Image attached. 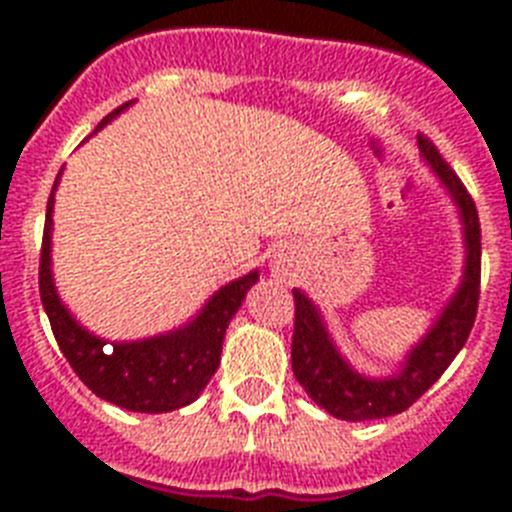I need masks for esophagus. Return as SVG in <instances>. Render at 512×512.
<instances>
[{"mask_svg": "<svg viewBox=\"0 0 512 512\" xmlns=\"http://www.w3.org/2000/svg\"><path fill=\"white\" fill-rule=\"evenodd\" d=\"M271 271H273V276H289V257L284 255V252H279V255H273Z\"/></svg>", "mask_w": 512, "mask_h": 512, "instance_id": "1", "label": "esophagus"}]
</instances>
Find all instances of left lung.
<instances>
[{"instance_id": "8db88e82", "label": "left lung", "mask_w": 512, "mask_h": 512, "mask_svg": "<svg viewBox=\"0 0 512 512\" xmlns=\"http://www.w3.org/2000/svg\"><path fill=\"white\" fill-rule=\"evenodd\" d=\"M422 162L441 180L444 191L457 207L465 244L462 279L441 308L428 332L406 350L404 361L393 374L372 377L358 372L337 348L329 332L321 308L295 289V335H292V372L305 393L337 420L364 422L393 417L417 401L433 382L446 372L462 345L468 342L478 308V284H481V225L473 199L460 183V177L449 170L436 146L428 138L417 135Z\"/></svg>"}]
</instances>
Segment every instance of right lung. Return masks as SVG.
<instances>
[{
	"mask_svg": "<svg viewBox=\"0 0 512 512\" xmlns=\"http://www.w3.org/2000/svg\"><path fill=\"white\" fill-rule=\"evenodd\" d=\"M135 100L124 103L95 127L100 132L116 116L124 114ZM60 175L55 177L50 201H47V220H44L42 260H39V295L50 319L52 335L58 340L63 356L74 366L79 380L111 404L130 409V412L162 414L193 404L207 388L212 374L220 366L225 329L239 313L247 292L257 284L260 273L249 271L236 281L220 287L201 311L162 335L143 337V340H106L92 335L68 311L58 295L52 279V209Z\"/></svg>",
	"mask_w": 512,
	"mask_h": 512,
	"instance_id": "add662e5",
	"label": "right lung"
}]
</instances>
